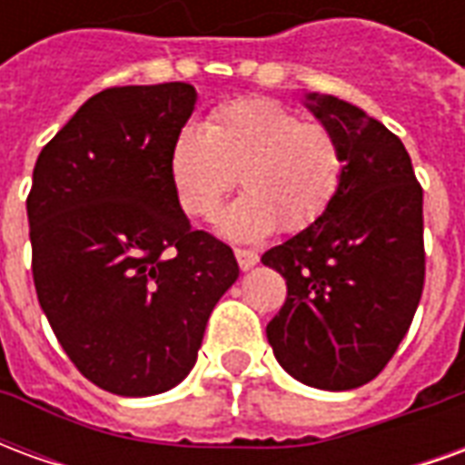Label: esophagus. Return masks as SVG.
<instances>
[{"label":"esophagus","mask_w":465,"mask_h":465,"mask_svg":"<svg viewBox=\"0 0 465 465\" xmlns=\"http://www.w3.org/2000/svg\"><path fill=\"white\" fill-rule=\"evenodd\" d=\"M233 253H236V262L242 266V272H249V269H253L256 262H259V253L252 252V249H236Z\"/></svg>","instance_id":"1"}]
</instances>
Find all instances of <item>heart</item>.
<instances>
[{"label":"heart","instance_id":"obj_1","mask_svg":"<svg viewBox=\"0 0 465 465\" xmlns=\"http://www.w3.org/2000/svg\"><path fill=\"white\" fill-rule=\"evenodd\" d=\"M182 209L206 219L239 176L246 193L219 216L229 239H262L279 223L303 232L329 212L341 189L346 156L326 124L302 122L289 106L263 96L219 106L206 126H183L169 153Z\"/></svg>","mask_w":465,"mask_h":465}]
</instances>
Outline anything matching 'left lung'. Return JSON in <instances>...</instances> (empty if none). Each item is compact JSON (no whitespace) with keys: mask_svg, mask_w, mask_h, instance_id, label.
<instances>
[{"mask_svg":"<svg viewBox=\"0 0 465 465\" xmlns=\"http://www.w3.org/2000/svg\"><path fill=\"white\" fill-rule=\"evenodd\" d=\"M303 104L339 136L346 173L319 222L262 256L286 279L266 339L296 381L351 391L379 376L419 309L423 189L403 142L363 109L316 92Z\"/></svg>","mask_w":465,"mask_h":465,"instance_id":"1","label":"left lung"}]
</instances>
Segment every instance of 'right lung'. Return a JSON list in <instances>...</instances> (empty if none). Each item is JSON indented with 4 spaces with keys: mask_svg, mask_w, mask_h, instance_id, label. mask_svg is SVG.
Here are the masks:
<instances>
[{
    "mask_svg": "<svg viewBox=\"0 0 465 465\" xmlns=\"http://www.w3.org/2000/svg\"><path fill=\"white\" fill-rule=\"evenodd\" d=\"M196 89H104L36 159L26 199L42 312L76 369L116 396H153L196 363L233 252L193 232L169 173Z\"/></svg>",
    "mask_w": 465,
    "mask_h": 465,
    "instance_id": "1",
    "label": "right lung"
}]
</instances>
